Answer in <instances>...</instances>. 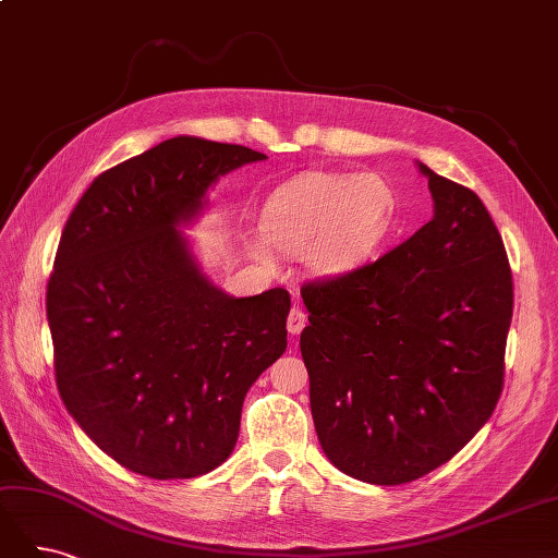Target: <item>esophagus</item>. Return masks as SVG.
<instances>
[{
    "instance_id": "obj_1",
    "label": "esophagus",
    "mask_w": 558,
    "mask_h": 558,
    "mask_svg": "<svg viewBox=\"0 0 558 558\" xmlns=\"http://www.w3.org/2000/svg\"><path fill=\"white\" fill-rule=\"evenodd\" d=\"M286 326H289V332H291V335H300L302 328L307 326V314H305V310H302V307H293V310L289 312V318H286Z\"/></svg>"
}]
</instances>
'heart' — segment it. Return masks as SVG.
<instances>
[{"instance_id": "obj_1", "label": "heart", "mask_w": 558, "mask_h": 558, "mask_svg": "<svg viewBox=\"0 0 558 558\" xmlns=\"http://www.w3.org/2000/svg\"><path fill=\"white\" fill-rule=\"evenodd\" d=\"M398 228V193L377 172H305L265 199L263 242L253 253L272 265V245L302 256L318 275H347L365 265Z\"/></svg>"}]
</instances>
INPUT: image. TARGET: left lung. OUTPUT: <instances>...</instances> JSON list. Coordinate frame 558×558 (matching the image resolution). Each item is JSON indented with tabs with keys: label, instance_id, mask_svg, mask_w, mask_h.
<instances>
[{
	"label": "left lung",
	"instance_id": "left-lung-1",
	"mask_svg": "<svg viewBox=\"0 0 558 558\" xmlns=\"http://www.w3.org/2000/svg\"><path fill=\"white\" fill-rule=\"evenodd\" d=\"M418 172L430 221L379 260L300 291L320 449L344 475L379 486L428 475L494 414L514 305L482 199L424 162Z\"/></svg>",
	"mask_w": 558,
	"mask_h": 558
}]
</instances>
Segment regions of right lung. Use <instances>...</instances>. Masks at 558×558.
Wrapping results in <instances>:
<instances>
[{
	"instance_id": "add662e5",
	"label": "right lung",
	"mask_w": 558,
	"mask_h": 558,
	"mask_svg": "<svg viewBox=\"0 0 558 558\" xmlns=\"http://www.w3.org/2000/svg\"><path fill=\"white\" fill-rule=\"evenodd\" d=\"M265 158L167 140L99 174L62 230L46 291L58 391L83 433L144 477L221 465L246 391L286 351L289 291L223 293L179 230L218 177Z\"/></svg>"
}]
</instances>
